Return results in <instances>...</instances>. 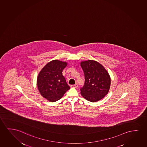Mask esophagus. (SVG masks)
Segmentation results:
<instances>
[{"label": "esophagus", "mask_w": 147, "mask_h": 147, "mask_svg": "<svg viewBox=\"0 0 147 147\" xmlns=\"http://www.w3.org/2000/svg\"><path fill=\"white\" fill-rule=\"evenodd\" d=\"M71 87H73V88H77V87H78V85H71Z\"/></svg>", "instance_id": "1"}]
</instances>
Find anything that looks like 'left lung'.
Segmentation results:
<instances>
[{"label": "left lung", "instance_id": "obj_1", "mask_svg": "<svg viewBox=\"0 0 147 147\" xmlns=\"http://www.w3.org/2000/svg\"><path fill=\"white\" fill-rule=\"evenodd\" d=\"M81 66L84 73L85 82L81 94L86 100L95 102L107 95L111 86V77L102 65L94 60L82 61Z\"/></svg>", "mask_w": 147, "mask_h": 147}]
</instances>
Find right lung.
Here are the masks:
<instances>
[{"mask_svg":"<svg viewBox=\"0 0 147 147\" xmlns=\"http://www.w3.org/2000/svg\"><path fill=\"white\" fill-rule=\"evenodd\" d=\"M67 63L58 60L51 61L39 73L37 85L40 94L51 102H55L62 97L70 88L62 75Z\"/></svg>","mask_w":147,"mask_h":147,"instance_id":"obj_1","label":"right lung"}]
</instances>
